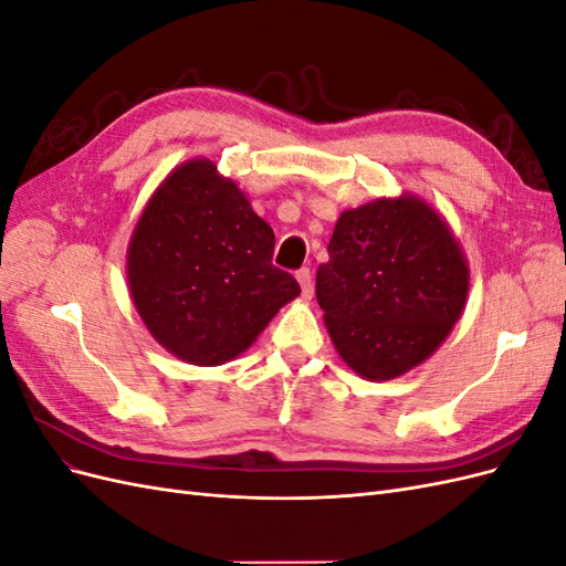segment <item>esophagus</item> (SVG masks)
<instances>
[{
  "instance_id": "34e87169",
  "label": "esophagus",
  "mask_w": 566,
  "mask_h": 566,
  "mask_svg": "<svg viewBox=\"0 0 566 566\" xmlns=\"http://www.w3.org/2000/svg\"><path fill=\"white\" fill-rule=\"evenodd\" d=\"M297 281H300V287H302V297L304 300H312L314 295V281H312V271L310 269H300L297 273Z\"/></svg>"
}]
</instances>
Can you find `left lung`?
I'll use <instances>...</instances> for the list:
<instances>
[{"label": "left lung", "mask_w": 566, "mask_h": 566, "mask_svg": "<svg viewBox=\"0 0 566 566\" xmlns=\"http://www.w3.org/2000/svg\"><path fill=\"white\" fill-rule=\"evenodd\" d=\"M316 271L325 328L366 380H391L432 356L465 310L470 269L451 229L416 196L342 212Z\"/></svg>", "instance_id": "8db88e82"}]
</instances>
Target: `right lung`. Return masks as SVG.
Here are the masks:
<instances>
[{
	"label": "right lung",
	"instance_id": "1",
	"mask_svg": "<svg viewBox=\"0 0 566 566\" xmlns=\"http://www.w3.org/2000/svg\"><path fill=\"white\" fill-rule=\"evenodd\" d=\"M276 235L210 160H188L148 200L127 250V281L150 335L193 366L245 352L300 283L273 266Z\"/></svg>",
	"mask_w": 566,
	"mask_h": 566
}]
</instances>
